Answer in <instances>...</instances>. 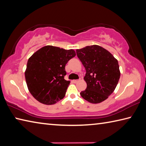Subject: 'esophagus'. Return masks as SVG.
Wrapping results in <instances>:
<instances>
[{"mask_svg":"<svg viewBox=\"0 0 146 146\" xmlns=\"http://www.w3.org/2000/svg\"><path fill=\"white\" fill-rule=\"evenodd\" d=\"M79 81L78 79H76V80H73V82H74V83H77Z\"/></svg>","mask_w":146,"mask_h":146,"instance_id":"34e87169","label":"esophagus"}]
</instances>
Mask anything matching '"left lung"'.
Returning <instances> with one entry per match:
<instances>
[{"instance_id":"8db88e82","label":"left lung","mask_w":146,"mask_h":146,"mask_svg":"<svg viewBox=\"0 0 146 146\" xmlns=\"http://www.w3.org/2000/svg\"><path fill=\"white\" fill-rule=\"evenodd\" d=\"M76 53L86 72L84 80L87 87L80 93L81 96L92 104L102 102L112 94L119 81L117 59L98 45L78 49Z\"/></svg>"}]
</instances>
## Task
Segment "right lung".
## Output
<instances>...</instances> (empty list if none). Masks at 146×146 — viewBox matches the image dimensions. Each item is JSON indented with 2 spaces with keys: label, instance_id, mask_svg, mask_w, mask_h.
<instances>
[{
  "label": "right lung",
  "instance_id": "right-lung-1",
  "mask_svg": "<svg viewBox=\"0 0 146 146\" xmlns=\"http://www.w3.org/2000/svg\"><path fill=\"white\" fill-rule=\"evenodd\" d=\"M76 55L72 49L48 45L29 58L25 76L29 91L38 102L53 105L64 98L70 82L64 79L65 65Z\"/></svg>",
  "mask_w": 146,
  "mask_h": 146
}]
</instances>
